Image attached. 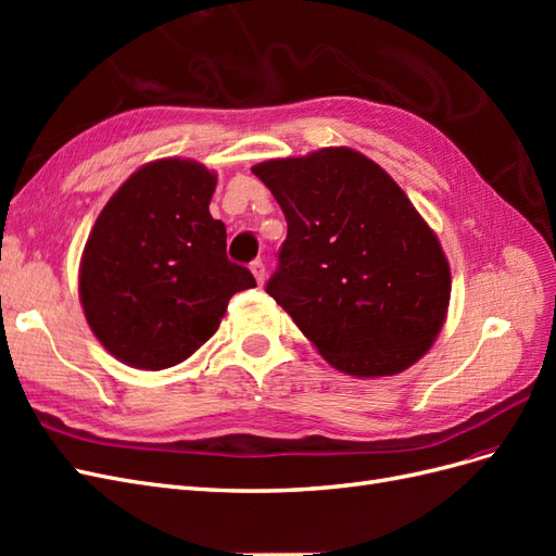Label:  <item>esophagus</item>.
<instances>
[{
  "instance_id": "esophagus-1",
  "label": "esophagus",
  "mask_w": 556,
  "mask_h": 556,
  "mask_svg": "<svg viewBox=\"0 0 556 556\" xmlns=\"http://www.w3.org/2000/svg\"><path fill=\"white\" fill-rule=\"evenodd\" d=\"M250 271H252V276H255V280H257V285H264V278H266V266H264V262L262 260H255L250 264Z\"/></svg>"
}]
</instances>
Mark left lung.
Here are the masks:
<instances>
[{
	"label": "left lung",
	"instance_id": "left-lung-1",
	"mask_svg": "<svg viewBox=\"0 0 556 556\" xmlns=\"http://www.w3.org/2000/svg\"><path fill=\"white\" fill-rule=\"evenodd\" d=\"M280 204L288 239L266 292L333 368L406 371L439 336L450 266L410 199L350 148L252 166Z\"/></svg>",
	"mask_w": 556,
	"mask_h": 556
}]
</instances>
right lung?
I'll list each match as a JSON object with an SVG mask.
<instances>
[{"label": "right lung", "instance_id": "right-lung-1", "mask_svg": "<svg viewBox=\"0 0 556 556\" xmlns=\"http://www.w3.org/2000/svg\"><path fill=\"white\" fill-rule=\"evenodd\" d=\"M215 176L190 160L131 174L99 213L83 250L80 304L113 357L146 371L188 359L215 333L229 299L255 288L227 257L208 213Z\"/></svg>", "mask_w": 556, "mask_h": 556}]
</instances>
